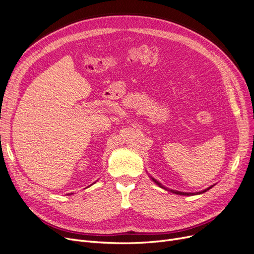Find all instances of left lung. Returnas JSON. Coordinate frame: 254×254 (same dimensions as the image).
I'll list each match as a JSON object with an SVG mask.
<instances>
[{"label":"left lung","instance_id":"obj_1","mask_svg":"<svg viewBox=\"0 0 254 254\" xmlns=\"http://www.w3.org/2000/svg\"><path fill=\"white\" fill-rule=\"evenodd\" d=\"M152 179V181L153 182H155L159 188H162V189H164V190H168V191H170V192H173V193H175V194H180V195H193V194H201V193H204V192H206L207 190H209L210 189H212L213 186L214 185H211L210 188H208V189H206V190H202V191H198V192H183V191H177V190H170V189H167V188H165V186L163 185V184H161L159 183L158 181H156L154 178H151Z\"/></svg>","mask_w":254,"mask_h":254}]
</instances>
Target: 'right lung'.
Masks as SVG:
<instances>
[{"mask_svg":"<svg viewBox=\"0 0 254 254\" xmlns=\"http://www.w3.org/2000/svg\"><path fill=\"white\" fill-rule=\"evenodd\" d=\"M95 183H96V182H95ZM70 194H72V193H70Z\"/></svg>","mask_w":254,"mask_h":254,"instance_id":"obj_1","label":"right lung"}]
</instances>
